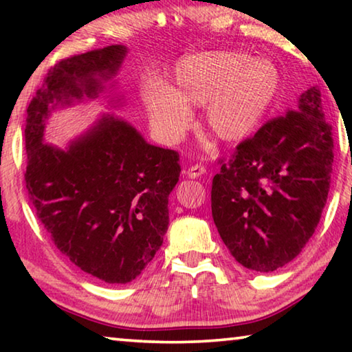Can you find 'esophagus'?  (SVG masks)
Returning <instances> with one entry per match:
<instances>
[{
  "label": "esophagus",
  "instance_id": "obj_1",
  "mask_svg": "<svg viewBox=\"0 0 352 352\" xmlns=\"http://www.w3.org/2000/svg\"><path fill=\"white\" fill-rule=\"evenodd\" d=\"M205 174H206V168H205V166H201V164H194L188 169V175L190 178H199L201 175H205Z\"/></svg>",
  "mask_w": 352,
  "mask_h": 352
}]
</instances>
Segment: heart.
Returning a JSON list of instances; mask_svg holds the SVG:
<instances>
[{
    "mask_svg": "<svg viewBox=\"0 0 352 352\" xmlns=\"http://www.w3.org/2000/svg\"><path fill=\"white\" fill-rule=\"evenodd\" d=\"M279 91L275 65L237 51H206L177 63L169 88L146 94V109L160 138L175 142L192 119L189 105H205L204 124L219 140L248 138L264 121Z\"/></svg>",
    "mask_w": 352,
    "mask_h": 352,
    "instance_id": "heart-1",
    "label": "heart"
}]
</instances>
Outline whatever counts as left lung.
Returning <instances> with one entry per match:
<instances>
[{
  "instance_id": "8db88e82",
  "label": "left lung",
  "mask_w": 352,
  "mask_h": 352,
  "mask_svg": "<svg viewBox=\"0 0 352 352\" xmlns=\"http://www.w3.org/2000/svg\"><path fill=\"white\" fill-rule=\"evenodd\" d=\"M332 163V127L318 87L222 162L212 178V219L239 264L267 273L301 253L326 205Z\"/></svg>"
}]
</instances>
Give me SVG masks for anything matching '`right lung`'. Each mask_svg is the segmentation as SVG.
<instances>
[{
  "mask_svg": "<svg viewBox=\"0 0 352 352\" xmlns=\"http://www.w3.org/2000/svg\"><path fill=\"white\" fill-rule=\"evenodd\" d=\"M127 47L111 45L58 62L28 107L26 189L54 245L88 275L127 284L163 243L180 155L146 142L124 119L102 115L67 148L45 144L57 107L94 99Z\"/></svg>",
  "mask_w": 352,
  "mask_h": 352,
  "instance_id": "right-lung-1",
  "label": "right lung"
}]
</instances>
